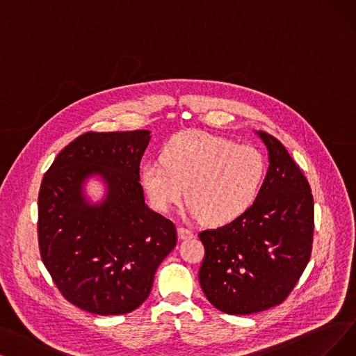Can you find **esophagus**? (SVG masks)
<instances>
[{
    "mask_svg": "<svg viewBox=\"0 0 356 356\" xmlns=\"http://www.w3.org/2000/svg\"><path fill=\"white\" fill-rule=\"evenodd\" d=\"M178 238L179 239H191V238H194V232L187 229V227L179 226L178 227Z\"/></svg>",
    "mask_w": 356,
    "mask_h": 356,
    "instance_id": "1",
    "label": "esophagus"
}]
</instances>
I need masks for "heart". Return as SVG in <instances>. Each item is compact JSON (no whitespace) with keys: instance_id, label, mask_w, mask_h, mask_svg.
Returning <instances> with one entry per match:
<instances>
[{"instance_id":"1","label":"heart","mask_w":356,"mask_h":356,"mask_svg":"<svg viewBox=\"0 0 356 356\" xmlns=\"http://www.w3.org/2000/svg\"><path fill=\"white\" fill-rule=\"evenodd\" d=\"M159 159L161 163L147 162L140 169V184L152 207L168 213L188 195V215L213 226L247 213L267 175V161L257 147L198 130L170 137Z\"/></svg>"}]
</instances>
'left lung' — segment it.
I'll return each instance as SVG.
<instances>
[{
	"label": "left lung",
	"mask_w": 356,
	"mask_h": 356,
	"mask_svg": "<svg viewBox=\"0 0 356 356\" xmlns=\"http://www.w3.org/2000/svg\"><path fill=\"white\" fill-rule=\"evenodd\" d=\"M257 136L268 152L257 202L236 220L198 234L200 286L213 307L234 316L283 302L309 261L314 232V200L302 170L277 138Z\"/></svg>",
	"instance_id": "left-lung-1"
}]
</instances>
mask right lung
Here are the masks:
<instances>
[{
    "label": "right lung",
    "instance_id": "1",
    "mask_svg": "<svg viewBox=\"0 0 356 356\" xmlns=\"http://www.w3.org/2000/svg\"><path fill=\"white\" fill-rule=\"evenodd\" d=\"M150 131L86 133L64 147L38 197L40 257L73 305L120 316L143 304L156 268L177 245L175 225L145 203L140 161ZM97 176L106 197L92 204L83 184Z\"/></svg>",
    "mask_w": 356,
    "mask_h": 356
}]
</instances>
